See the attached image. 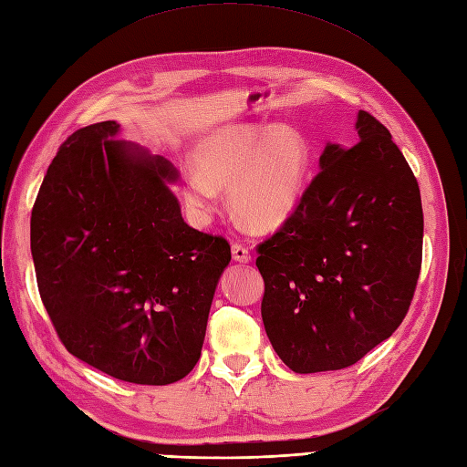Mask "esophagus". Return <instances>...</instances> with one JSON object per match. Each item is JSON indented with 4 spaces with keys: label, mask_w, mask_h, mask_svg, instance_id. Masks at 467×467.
I'll return each instance as SVG.
<instances>
[{
    "label": "esophagus",
    "mask_w": 467,
    "mask_h": 467,
    "mask_svg": "<svg viewBox=\"0 0 467 467\" xmlns=\"http://www.w3.org/2000/svg\"><path fill=\"white\" fill-rule=\"evenodd\" d=\"M232 255H234V260L240 262V264H247L252 260V255H250V252H247V247L242 245V244H232Z\"/></svg>",
    "instance_id": "obj_1"
}]
</instances>
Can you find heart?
I'll list each match as a JSON object with an SVG mask.
<instances>
[{"instance_id":"obj_1","label":"heart","mask_w":467,"mask_h":467,"mask_svg":"<svg viewBox=\"0 0 467 467\" xmlns=\"http://www.w3.org/2000/svg\"><path fill=\"white\" fill-rule=\"evenodd\" d=\"M200 171L183 178V200L195 213L212 215L220 188L230 205L255 230L287 222L304 198L312 151L302 131L287 123H235L215 130L193 153Z\"/></svg>"}]
</instances>
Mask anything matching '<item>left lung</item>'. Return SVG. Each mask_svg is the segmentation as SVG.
<instances>
[{
    "instance_id": "obj_1",
    "label": "left lung",
    "mask_w": 467,
    "mask_h": 467,
    "mask_svg": "<svg viewBox=\"0 0 467 467\" xmlns=\"http://www.w3.org/2000/svg\"><path fill=\"white\" fill-rule=\"evenodd\" d=\"M356 146L327 143L292 217L257 245L262 319L296 374L344 369L406 317L421 267L418 182L389 131L358 111Z\"/></svg>"
}]
</instances>
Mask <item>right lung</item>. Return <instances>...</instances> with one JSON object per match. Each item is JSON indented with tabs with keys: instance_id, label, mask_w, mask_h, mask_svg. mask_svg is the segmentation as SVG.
I'll return each instance as SVG.
<instances>
[{
	"instance_id": "add662e5",
	"label": "right lung",
	"mask_w": 467,
	"mask_h": 467,
	"mask_svg": "<svg viewBox=\"0 0 467 467\" xmlns=\"http://www.w3.org/2000/svg\"><path fill=\"white\" fill-rule=\"evenodd\" d=\"M118 133V121H99L59 148L31 212V255L69 354L121 381L168 386L198 364L232 252L183 222L171 161Z\"/></svg>"
}]
</instances>
